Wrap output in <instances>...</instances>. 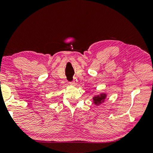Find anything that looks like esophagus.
Segmentation results:
<instances>
[{
  "label": "esophagus",
  "mask_w": 153,
  "mask_h": 153,
  "mask_svg": "<svg viewBox=\"0 0 153 153\" xmlns=\"http://www.w3.org/2000/svg\"><path fill=\"white\" fill-rule=\"evenodd\" d=\"M77 83V79H76V78H74L73 79V81L70 82V84L72 85H76Z\"/></svg>",
  "instance_id": "34e87169"
}]
</instances>
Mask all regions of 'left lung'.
<instances>
[{"instance_id":"8db88e82","label":"left lung","mask_w":153,"mask_h":153,"mask_svg":"<svg viewBox=\"0 0 153 153\" xmlns=\"http://www.w3.org/2000/svg\"><path fill=\"white\" fill-rule=\"evenodd\" d=\"M105 98V95H100V96H97V97H94L93 98V99H94L95 104H97V103L101 102Z\"/></svg>"}]
</instances>
